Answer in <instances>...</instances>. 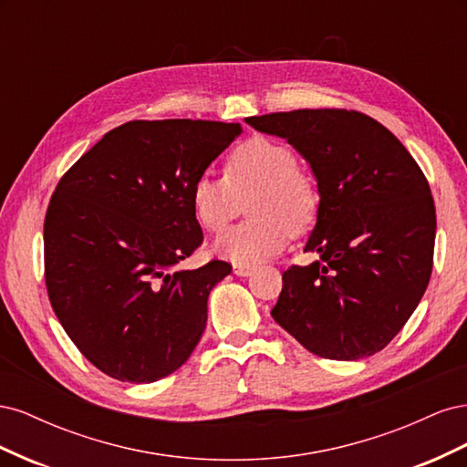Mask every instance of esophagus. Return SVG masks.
Returning <instances> with one entry per match:
<instances>
[{
  "label": "esophagus",
  "instance_id": "34e87169",
  "mask_svg": "<svg viewBox=\"0 0 467 467\" xmlns=\"http://www.w3.org/2000/svg\"><path fill=\"white\" fill-rule=\"evenodd\" d=\"M234 273L237 276H251L253 273H255V266H251V265H234Z\"/></svg>",
  "mask_w": 467,
  "mask_h": 467
}]
</instances>
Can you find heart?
Listing matches in <instances>:
<instances>
[{
	"label": "heart",
	"mask_w": 467,
	"mask_h": 467,
	"mask_svg": "<svg viewBox=\"0 0 467 467\" xmlns=\"http://www.w3.org/2000/svg\"><path fill=\"white\" fill-rule=\"evenodd\" d=\"M244 201L251 218L225 232L214 249L235 265H255L276 255L292 234L312 228L321 192L288 144L251 136L228 153L223 175L206 171L191 189L194 218L210 234L237 218Z\"/></svg>",
	"instance_id": "b5f03b06"
}]
</instances>
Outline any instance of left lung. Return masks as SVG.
Here are the masks:
<instances>
[{
    "instance_id": "obj_1",
    "label": "left lung",
    "mask_w": 467,
    "mask_h": 467,
    "mask_svg": "<svg viewBox=\"0 0 467 467\" xmlns=\"http://www.w3.org/2000/svg\"><path fill=\"white\" fill-rule=\"evenodd\" d=\"M247 122L298 150L321 192L306 245L321 261L282 273L271 316L317 357H372L429 286L436 210L425 173L386 126L358 110L298 109Z\"/></svg>"
}]
</instances>
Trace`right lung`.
Here are the masks:
<instances>
[{
  "instance_id": "right-lung-1",
  "label": "right lung",
  "mask_w": 467,
  "mask_h": 467,
  "mask_svg": "<svg viewBox=\"0 0 467 467\" xmlns=\"http://www.w3.org/2000/svg\"><path fill=\"white\" fill-rule=\"evenodd\" d=\"M242 132L216 120H130L67 169L45 218V280L64 331L97 370L150 384L206 329L225 261L173 271L202 245L196 177Z\"/></svg>"
}]
</instances>
